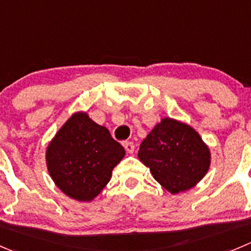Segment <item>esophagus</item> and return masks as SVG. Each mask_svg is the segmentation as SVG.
Instances as JSON below:
<instances>
[{
  "label": "esophagus",
  "mask_w": 251,
  "mask_h": 251,
  "mask_svg": "<svg viewBox=\"0 0 251 251\" xmlns=\"http://www.w3.org/2000/svg\"><path fill=\"white\" fill-rule=\"evenodd\" d=\"M123 146L125 147L126 152L127 153H132L133 150H135V145H133L132 142H130V141H125V142L123 143Z\"/></svg>",
  "instance_id": "obj_1"
}]
</instances>
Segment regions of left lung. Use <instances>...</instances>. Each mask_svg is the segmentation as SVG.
Here are the masks:
<instances>
[{
  "label": "left lung",
  "mask_w": 251,
  "mask_h": 251,
  "mask_svg": "<svg viewBox=\"0 0 251 251\" xmlns=\"http://www.w3.org/2000/svg\"><path fill=\"white\" fill-rule=\"evenodd\" d=\"M138 159L174 195L190 190L205 176L211 152L195 128L163 118L141 143Z\"/></svg>",
  "instance_id": "left-lung-1"
}]
</instances>
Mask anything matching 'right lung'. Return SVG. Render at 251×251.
Segmentation results:
<instances>
[{
  "mask_svg": "<svg viewBox=\"0 0 251 251\" xmlns=\"http://www.w3.org/2000/svg\"><path fill=\"white\" fill-rule=\"evenodd\" d=\"M125 150L104 126L83 111L75 113L46 148V165L56 186L65 195L89 202L110 181Z\"/></svg>",
  "mask_w": 251,
  "mask_h": 251,
  "instance_id": "1",
  "label": "right lung"
}]
</instances>
